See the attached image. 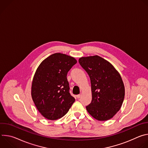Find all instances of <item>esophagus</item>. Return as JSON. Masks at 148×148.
<instances>
[{"instance_id":"34e87169","label":"esophagus","mask_w":148,"mask_h":148,"mask_svg":"<svg viewBox=\"0 0 148 148\" xmlns=\"http://www.w3.org/2000/svg\"><path fill=\"white\" fill-rule=\"evenodd\" d=\"M81 94H78V95H77V98H79L81 97Z\"/></svg>"}]
</instances>
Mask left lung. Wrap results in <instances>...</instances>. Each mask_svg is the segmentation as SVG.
Wrapping results in <instances>:
<instances>
[{"instance_id": "1", "label": "left lung", "mask_w": 148, "mask_h": 148, "mask_svg": "<svg viewBox=\"0 0 148 148\" xmlns=\"http://www.w3.org/2000/svg\"><path fill=\"white\" fill-rule=\"evenodd\" d=\"M90 76L92 101L86 107L88 112L100 121L112 118L121 109L125 97L121 76L107 60L95 55L78 60Z\"/></svg>"}]
</instances>
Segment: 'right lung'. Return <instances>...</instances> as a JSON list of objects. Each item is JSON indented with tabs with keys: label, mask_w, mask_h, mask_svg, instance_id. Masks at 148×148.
I'll return each mask as SVG.
<instances>
[{
	"label": "right lung",
	"mask_w": 148,
	"mask_h": 148,
	"mask_svg": "<svg viewBox=\"0 0 148 148\" xmlns=\"http://www.w3.org/2000/svg\"><path fill=\"white\" fill-rule=\"evenodd\" d=\"M77 62L71 56L57 53L45 58L37 67L31 95L37 110L45 118H61L74 102L75 98L69 92L67 75Z\"/></svg>",
	"instance_id": "add662e5"
}]
</instances>
